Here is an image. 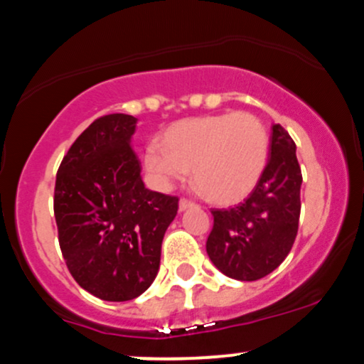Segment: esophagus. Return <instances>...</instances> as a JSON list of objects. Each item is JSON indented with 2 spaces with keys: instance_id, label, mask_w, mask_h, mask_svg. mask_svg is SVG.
Segmentation results:
<instances>
[{
  "instance_id": "34e87169",
  "label": "esophagus",
  "mask_w": 364,
  "mask_h": 364,
  "mask_svg": "<svg viewBox=\"0 0 364 364\" xmlns=\"http://www.w3.org/2000/svg\"><path fill=\"white\" fill-rule=\"evenodd\" d=\"M193 206H196V203L191 201V199L182 198L181 201H178V208H181V212H183V210H187V208H193Z\"/></svg>"
}]
</instances>
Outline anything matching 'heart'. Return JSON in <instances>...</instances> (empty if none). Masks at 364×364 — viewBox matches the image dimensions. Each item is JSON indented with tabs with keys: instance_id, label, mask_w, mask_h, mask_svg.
Segmentation results:
<instances>
[{
	"instance_id": "obj_1",
	"label": "heart",
	"mask_w": 364,
	"mask_h": 364,
	"mask_svg": "<svg viewBox=\"0 0 364 364\" xmlns=\"http://www.w3.org/2000/svg\"><path fill=\"white\" fill-rule=\"evenodd\" d=\"M269 159V132L250 112L182 119L168 127L161 146L151 144L144 165L163 187L183 181L193 168V183L210 201L230 205L259 183Z\"/></svg>"
}]
</instances>
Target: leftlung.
Here are the masks:
<instances>
[{"mask_svg": "<svg viewBox=\"0 0 364 364\" xmlns=\"http://www.w3.org/2000/svg\"><path fill=\"white\" fill-rule=\"evenodd\" d=\"M300 186L295 142L281 124H272L267 166L255 189L234 208L212 210L206 253L215 267L237 281L271 274L295 243Z\"/></svg>", "mask_w": 364, "mask_h": 364, "instance_id": "1", "label": "left lung"}]
</instances>
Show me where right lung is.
<instances>
[{"instance_id": "1", "label": "right lung", "mask_w": 364, "mask_h": 364, "mask_svg": "<svg viewBox=\"0 0 364 364\" xmlns=\"http://www.w3.org/2000/svg\"><path fill=\"white\" fill-rule=\"evenodd\" d=\"M136 118H97L62 159L53 212L58 245L83 290L109 302L142 295L154 281L178 198L146 189L130 147Z\"/></svg>"}]
</instances>
